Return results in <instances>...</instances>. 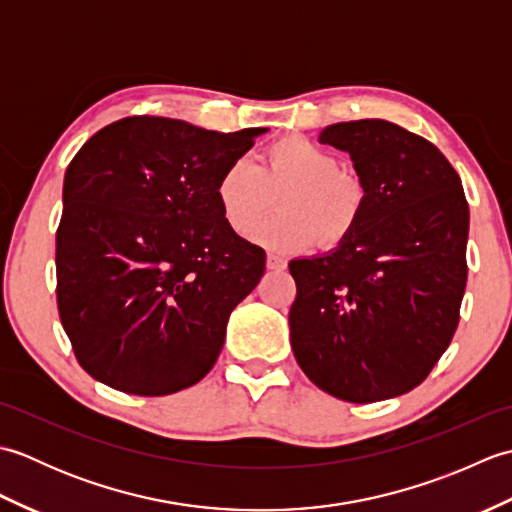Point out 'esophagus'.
<instances>
[{
    "label": "esophagus",
    "mask_w": 512,
    "mask_h": 512,
    "mask_svg": "<svg viewBox=\"0 0 512 512\" xmlns=\"http://www.w3.org/2000/svg\"><path fill=\"white\" fill-rule=\"evenodd\" d=\"M266 266H268L270 270H284V268H286V259L281 257V255L268 253V257H266Z\"/></svg>",
    "instance_id": "obj_1"
}]
</instances>
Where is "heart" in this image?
<instances>
[{
    "label": "heart",
    "instance_id": "1",
    "mask_svg": "<svg viewBox=\"0 0 512 512\" xmlns=\"http://www.w3.org/2000/svg\"><path fill=\"white\" fill-rule=\"evenodd\" d=\"M330 149L306 136H286L268 145L257 165L239 158L215 184L224 222L248 235L280 193V213L260 225L250 239L270 250H301L314 242L330 248L352 235L361 220L367 191L361 178L339 169Z\"/></svg>",
    "mask_w": 512,
    "mask_h": 512
}]
</instances>
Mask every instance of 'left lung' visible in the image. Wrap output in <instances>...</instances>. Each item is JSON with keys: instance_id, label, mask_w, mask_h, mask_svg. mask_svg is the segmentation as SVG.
Returning a JSON list of instances; mask_svg holds the SVG:
<instances>
[{"instance_id": "8db88e82", "label": "left lung", "mask_w": 512, "mask_h": 512, "mask_svg": "<svg viewBox=\"0 0 512 512\" xmlns=\"http://www.w3.org/2000/svg\"><path fill=\"white\" fill-rule=\"evenodd\" d=\"M319 140L350 154L367 200L332 253L288 264L290 343L314 385L365 405L418 387L449 347L466 288L469 204L442 151L394 123H336Z\"/></svg>"}]
</instances>
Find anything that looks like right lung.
Here are the masks:
<instances>
[{
  "label": "right lung",
  "mask_w": 512,
  "mask_h": 512,
  "mask_svg": "<svg viewBox=\"0 0 512 512\" xmlns=\"http://www.w3.org/2000/svg\"><path fill=\"white\" fill-rule=\"evenodd\" d=\"M264 132L129 116L72 158L57 306L76 361L99 383L167 396L211 372L228 317L266 268L264 248L224 222L215 184Z\"/></svg>",
  "instance_id": "add662e5"
}]
</instances>
